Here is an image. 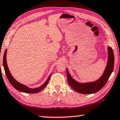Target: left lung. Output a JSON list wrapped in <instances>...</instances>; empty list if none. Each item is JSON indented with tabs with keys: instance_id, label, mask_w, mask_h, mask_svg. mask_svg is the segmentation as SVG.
Wrapping results in <instances>:
<instances>
[{
	"instance_id": "8db88e82",
	"label": "left lung",
	"mask_w": 120,
	"mask_h": 120,
	"mask_svg": "<svg viewBox=\"0 0 120 120\" xmlns=\"http://www.w3.org/2000/svg\"><path fill=\"white\" fill-rule=\"evenodd\" d=\"M109 58L107 65L102 75L97 81L86 83H79L72 78L69 72L67 70V79L70 87L77 93L83 94H90L97 92L100 90L108 81L113 70L114 57L113 50L111 47H108Z\"/></svg>"
}]
</instances>
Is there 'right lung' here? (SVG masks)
I'll return each mask as SVG.
<instances>
[{"label": "right lung", "instance_id": "add662e5", "mask_svg": "<svg viewBox=\"0 0 120 120\" xmlns=\"http://www.w3.org/2000/svg\"><path fill=\"white\" fill-rule=\"evenodd\" d=\"M6 53H7V49H6L5 51H4V58H3V65H4V71H5L6 75L7 77V78L8 79L9 81L10 82V84L16 89V90H17L19 91H22V92H24L26 93H31V94L38 93L39 91H41V90H44V88L45 87L48 83L49 79H50V78L51 74L49 75L47 81L43 85L40 86L39 87L37 88H34V89L28 88L27 86H26L24 85H23V84H21L20 83H19V82L16 81L15 79L13 78V76H12L10 71H9L8 65H7V60H6Z\"/></svg>", "mask_w": 120, "mask_h": 120}]
</instances>
